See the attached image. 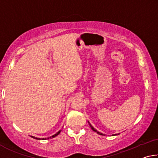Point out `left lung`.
I'll return each instance as SVG.
<instances>
[{
	"mask_svg": "<svg viewBox=\"0 0 158 158\" xmlns=\"http://www.w3.org/2000/svg\"><path fill=\"white\" fill-rule=\"evenodd\" d=\"M88 122H89V121H88ZM89 125H90V127H91V129H92V130H93V131H94V132H97V133L98 134V135H104V136H105V135H104V134H102V133H101L100 132H99V131H98L97 130H96V129H95V128H94V127H93L92 126V125H91V124H90L89 122ZM118 135H119V134H118ZM114 135H116V134H115V135H112V136H114Z\"/></svg>",
	"mask_w": 158,
	"mask_h": 158,
	"instance_id": "1",
	"label": "left lung"
}]
</instances>
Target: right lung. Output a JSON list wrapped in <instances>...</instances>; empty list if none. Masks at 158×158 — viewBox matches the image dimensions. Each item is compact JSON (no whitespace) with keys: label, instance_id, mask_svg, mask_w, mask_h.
Returning a JSON list of instances; mask_svg holds the SVG:
<instances>
[{"label":"right lung","instance_id":"obj_1","mask_svg":"<svg viewBox=\"0 0 158 158\" xmlns=\"http://www.w3.org/2000/svg\"><path fill=\"white\" fill-rule=\"evenodd\" d=\"M60 131H61V130H59L58 131V132H56L55 134V135H53V136H52V137H48L47 138V139H52V138H53V137H56L57 135H58L60 134ZM31 137L32 138H33V139H38V140H41V139H42V140H44V139H47V138H37V137H33V136H31Z\"/></svg>","mask_w":158,"mask_h":158}]
</instances>
